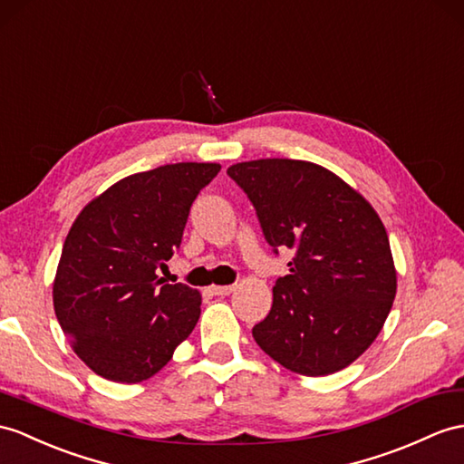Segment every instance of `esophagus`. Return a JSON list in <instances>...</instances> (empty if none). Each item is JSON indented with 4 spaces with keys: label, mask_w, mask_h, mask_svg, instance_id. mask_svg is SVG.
I'll return each instance as SVG.
<instances>
[{
    "label": "esophagus",
    "mask_w": 464,
    "mask_h": 464,
    "mask_svg": "<svg viewBox=\"0 0 464 464\" xmlns=\"http://www.w3.org/2000/svg\"><path fill=\"white\" fill-rule=\"evenodd\" d=\"M210 291H212V295L224 297V295H230V293L234 291V285H214Z\"/></svg>",
    "instance_id": "34e87169"
}]
</instances>
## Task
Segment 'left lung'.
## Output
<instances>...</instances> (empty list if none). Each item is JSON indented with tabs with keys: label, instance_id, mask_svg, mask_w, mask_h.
<instances>
[{
	"label": "left lung",
	"instance_id": "1",
	"mask_svg": "<svg viewBox=\"0 0 464 464\" xmlns=\"http://www.w3.org/2000/svg\"><path fill=\"white\" fill-rule=\"evenodd\" d=\"M252 200L267 244L295 252L252 334L303 376L353 364L376 341L398 289L388 232L370 202L329 169L299 160L228 167Z\"/></svg>",
	"mask_w": 464,
	"mask_h": 464
}]
</instances>
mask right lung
Wrapping results in <instances>:
<instances>
[{"mask_svg": "<svg viewBox=\"0 0 464 464\" xmlns=\"http://www.w3.org/2000/svg\"><path fill=\"white\" fill-rule=\"evenodd\" d=\"M218 163H175L118 180L72 222L53 284L54 314L98 376L138 383L157 374L200 317V293L157 269L179 250Z\"/></svg>", "mask_w": 464, "mask_h": 464, "instance_id": "add662e5", "label": "right lung"}]
</instances>
